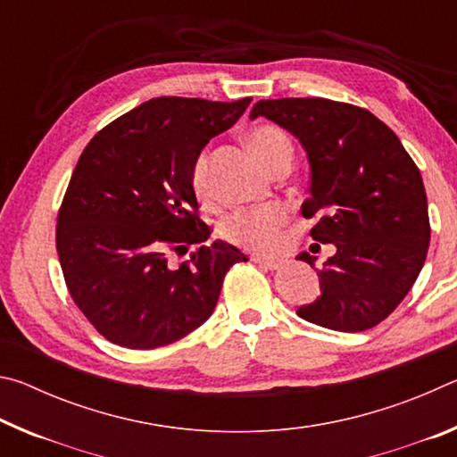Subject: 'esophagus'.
Returning <instances> with one entry per match:
<instances>
[{
	"label": "esophagus",
	"instance_id": "obj_1",
	"mask_svg": "<svg viewBox=\"0 0 457 457\" xmlns=\"http://www.w3.org/2000/svg\"><path fill=\"white\" fill-rule=\"evenodd\" d=\"M252 260H253V262H256V264H260V266H264L266 270H278V268H282V260H276V258H266V256H253Z\"/></svg>",
	"mask_w": 457,
	"mask_h": 457
}]
</instances>
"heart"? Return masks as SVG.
Returning <instances> with one entry per match:
<instances>
[{
	"label": "heart",
	"instance_id": "heart-1",
	"mask_svg": "<svg viewBox=\"0 0 457 457\" xmlns=\"http://www.w3.org/2000/svg\"><path fill=\"white\" fill-rule=\"evenodd\" d=\"M250 141L268 167H272L274 161L282 154H292L288 135L274 125L256 127L252 130ZM191 183L201 199H212L213 175L207 153H201L193 163ZM286 223H288V212L282 205L242 207L221 220L220 231L231 244L252 247L258 252H274L284 242Z\"/></svg>",
	"mask_w": 457,
	"mask_h": 457
}]
</instances>
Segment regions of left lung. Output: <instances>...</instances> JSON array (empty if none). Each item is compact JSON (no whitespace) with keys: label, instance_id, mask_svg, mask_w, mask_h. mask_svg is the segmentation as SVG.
Segmentation results:
<instances>
[{"label":"left lung","instance_id":"1","mask_svg":"<svg viewBox=\"0 0 457 457\" xmlns=\"http://www.w3.org/2000/svg\"><path fill=\"white\" fill-rule=\"evenodd\" d=\"M298 138L311 163L304 220L311 236L335 244L320 270L322 296L298 316L324 328L361 332L383 322L411 290L429 247L423 179L397 135L367 108L328 98H278L253 104ZM300 260L312 266L314 256Z\"/></svg>","mask_w":457,"mask_h":457}]
</instances>
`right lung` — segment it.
<instances>
[{"label":"right lung","instance_id":"obj_1","mask_svg":"<svg viewBox=\"0 0 457 457\" xmlns=\"http://www.w3.org/2000/svg\"><path fill=\"white\" fill-rule=\"evenodd\" d=\"M252 98L213 103L159 96L90 138L62 199L56 250L68 292L100 335L149 351L210 319L228 270L245 262L226 242L205 244L193 163ZM198 250L179 267L171 251Z\"/></svg>","mask_w":457,"mask_h":457}]
</instances>
